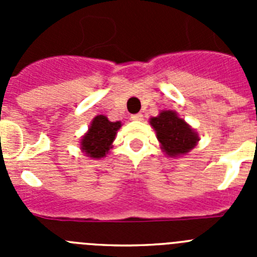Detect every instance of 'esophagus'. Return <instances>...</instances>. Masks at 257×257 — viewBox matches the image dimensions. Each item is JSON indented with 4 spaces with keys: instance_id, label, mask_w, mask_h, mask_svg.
Here are the masks:
<instances>
[{
    "instance_id": "1",
    "label": "esophagus",
    "mask_w": 257,
    "mask_h": 257,
    "mask_svg": "<svg viewBox=\"0 0 257 257\" xmlns=\"http://www.w3.org/2000/svg\"><path fill=\"white\" fill-rule=\"evenodd\" d=\"M131 119H133V121H143V114H142V113H138V114H133V115H131Z\"/></svg>"
}]
</instances>
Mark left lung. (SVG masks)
<instances>
[{
  "instance_id": "1",
  "label": "left lung",
  "mask_w": 257,
  "mask_h": 257,
  "mask_svg": "<svg viewBox=\"0 0 257 257\" xmlns=\"http://www.w3.org/2000/svg\"><path fill=\"white\" fill-rule=\"evenodd\" d=\"M149 123L157 134L161 149L167 157L178 158L189 153L199 142L197 131L175 110H162Z\"/></svg>"
}]
</instances>
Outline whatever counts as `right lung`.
Returning <instances> with one entry per match:
<instances>
[{
  "label": "right lung",
  "mask_w": 257,
  "mask_h": 257,
  "mask_svg": "<svg viewBox=\"0 0 257 257\" xmlns=\"http://www.w3.org/2000/svg\"><path fill=\"white\" fill-rule=\"evenodd\" d=\"M119 121L112 122L103 114L92 118L87 133L81 138L79 148L92 160H100L108 154L113 147L117 131L121 128Z\"/></svg>",
  "instance_id": "1"
}]
</instances>
